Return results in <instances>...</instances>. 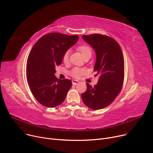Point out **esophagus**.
I'll list each match as a JSON object with an SVG mask.
<instances>
[{"mask_svg": "<svg viewBox=\"0 0 153 153\" xmlns=\"http://www.w3.org/2000/svg\"><path fill=\"white\" fill-rule=\"evenodd\" d=\"M79 82L78 81H77V80H72V84L73 85H77L78 83H79Z\"/></svg>", "mask_w": 153, "mask_h": 153, "instance_id": "obj_1", "label": "esophagus"}]
</instances>
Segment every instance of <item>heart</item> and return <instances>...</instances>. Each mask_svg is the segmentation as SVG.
<instances>
[{
  "label": "heart",
  "instance_id": "obj_1",
  "mask_svg": "<svg viewBox=\"0 0 153 153\" xmlns=\"http://www.w3.org/2000/svg\"><path fill=\"white\" fill-rule=\"evenodd\" d=\"M77 49L78 51H79L81 53L84 58H91V56H92V48L89 45H80L77 46ZM69 53H70L69 50H67L65 53H64L62 56V61L64 63H68L69 62ZM85 73V70L81 68H74L69 72V74L72 77L76 79L81 77Z\"/></svg>",
  "mask_w": 153,
  "mask_h": 153
}]
</instances>
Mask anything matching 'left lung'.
Instances as JSON below:
<instances>
[{"label":"left lung","mask_w":153,"mask_h":153,"mask_svg":"<svg viewBox=\"0 0 153 153\" xmlns=\"http://www.w3.org/2000/svg\"><path fill=\"white\" fill-rule=\"evenodd\" d=\"M83 39L94 49L97 59L94 71L99 76L97 84L81 94L85 105L93 110L108 106L121 91L124 81V58L119 44L108 36L101 34L83 35Z\"/></svg>","instance_id":"obj_1"}]
</instances>
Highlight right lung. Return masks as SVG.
Wrapping results in <instances>:
<instances>
[{"instance_id": "1", "label": "right lung", "mask_w": 153, "mask_h": 153, "mask_svg": "<svg viewBox=\"0 0 153 153\" xmlns=\"http://www.w3.org/2000/svg\"><path fill=\"white\" fill-rule=\"evenodd\" d=\"M79 39L77 35L49 33L40 38L28 55L27 78L36 100L47 107H55L66 99L72 86L69 79L55 76L56 66L62 61L64 53Z\"/></svg>"}]
</instances>
